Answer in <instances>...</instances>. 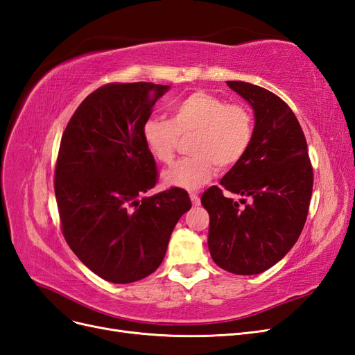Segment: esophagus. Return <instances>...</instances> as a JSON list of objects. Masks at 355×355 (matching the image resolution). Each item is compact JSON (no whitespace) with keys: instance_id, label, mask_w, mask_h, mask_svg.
Segmentation results:
<instances>
[{"instance_id":"1","label":"esophagus","mask_w":355,"mask_h":355,"mask_svg":"<svg viewBox=\"0 0 355 355\" xmlns=\"http://www.w3.org/2000/svg\"><path fill=\"white\" fill-rule=\"evenodd\" d=\"M189 198H191V201H192V204H194V206H200V197H198L197 192H191Z\"/></svg>"}]
</instances>
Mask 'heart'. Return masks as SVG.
<instances>
[{
    "instance_id": "obj_1",
    "label": "heart",
    "mask_w": 355,
    "mask_h": 355,
    "mask_svg": "<svg viewBox=\"0 0 355 355\" xmlns=\"http://www.w3.org/2000/svg\"><path fill=\"white\" fill-rule=\"evenodd\" d=\"M254 133L250 110L240 103L228 105L211 93L197 90L171 110V120L149 116L142 125V139L151 155L170 163L180 137L192 136L189 153L163 173V182L180 189H197L211 178L214 166L228 170L249 151Z\"/></svg>"
}]
</instances>
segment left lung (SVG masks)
<instances>
[{"mask_svg": "<svg viewBox=\"0 0 355 355\" xmlns=\"http://www.w3.org/2000/svg\"><path fill=\"white\" fill-rule=\"evenodd\" d=\"M254 112L249 151L201 197L209 211V250L222 270L253 275L282 261L304 230L313 167L302 128L287 103L259 85L227 81ZM239 193L245 206L223 196ZM251 201L245 202V197Z\"/></svg>", "mask_w": 355, "mask_h": 355, "instance_id": "left-lung-1", "label": "left lung"}]
</instances>
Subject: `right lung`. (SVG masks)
Returning a JSON list of instances; mask_svg holds the SVG:
<instances>
[{
	"label": "right lung",
	"instance_id": "add662e5",
	"mask_svg": "<svg viewBox=\"0 0 355 355\" xmlns=\"http://www.w3.org/2000/svg\"><path fill=\"white\" fill-rule=\"evenodd\" d=\"M170 85L106 84L85 98L63 132L55 171L62 232L78 259L106 282L153 274L191 209L188 192L157 184L142 125Z\"/></svg>",
	"mask_w": 355,
	"mask_h": 355
}]
</instances>
